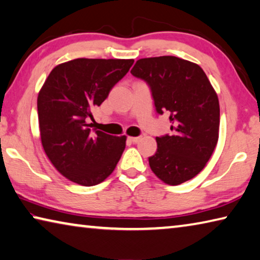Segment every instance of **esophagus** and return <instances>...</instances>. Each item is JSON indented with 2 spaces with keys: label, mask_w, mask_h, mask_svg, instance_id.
I'll list each match as a JSON object with an SVG mask.
<instances>
[{
  "label": "esophagus",
  "mask_w": 260,
  "mask_h": 260,
  "mask_svg": "<svg viewBox=\"0 0 260 260\" xmlns=\"http://www.w3.org/2000/svg\"><path fill=\"white\" fill-rule=\"evenodd\" d=\"M128 140L131 141V142H133V143H138L139 141L141 140V138H140V136H129Z\"/></svg>",
  "instance_id": "esophagus-1"
}]
</instances>
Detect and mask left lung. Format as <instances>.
I'll return each mask as SVG.
<instances>
[{"label":"left lung","mask_w":260,"mask_h":260,"mask_svg":"<svg viewBox=\"0 0 260 260\" xmlns=\"http://www.w3.org/2000/svg\"><path fill=\"white\" fill-rule=\"evenodd\" d=\"M131 73L148 83L156 111L169 112L172 122V135L156 138L151 171L171 186L196 177L219 138V100L205 72L192 61L160 56L139 59Z\"/></svg>","instance_id":"1"}]
</instances>
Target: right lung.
Masks as SVG:
<instances>
[{
  "label": "right lung",
  "instance_id": "right-lung-1",
  "mask_svg": "<svg viewBox=\"0 0 260 260\" xmlns=\"http://www.w3.org/2000/svg\"><path fill=\"white\" fill-rule=\"evenodd\" d=\"M133 59L77 58L57 65L38 95L41 143L65 178L90 187L116 169L126 136L90 131L88 119L110 90L129 71Z\"/></svg>",
  "mask_w": 260,
  "mask_h": 260
}]
</instances>
